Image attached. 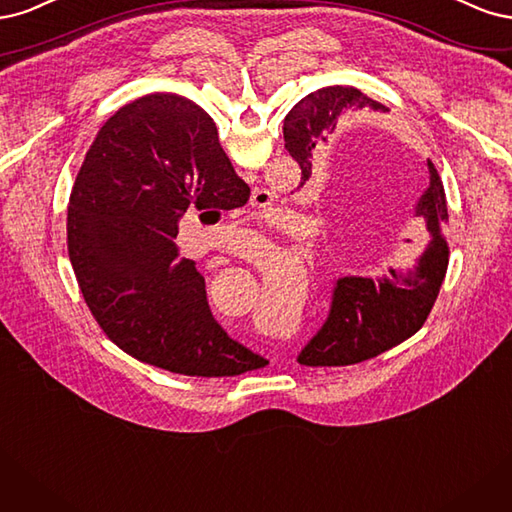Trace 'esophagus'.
Instances as JSON below:
<instances>
[{"mask_svg": "<svg viewBox=\"0 0 512 512\" xmlns=\"http://www.w3.org/2000/svg\"><path fill=\"white\" fill-rule=\"evenodd\" d=\"M274 202V195L266 189H257L255 195H253V206H270Z\"/></svg>", "mask_w": 512, "mask_h": 512, "instance_id": "1", "label": "esophagus"}]
</instances>
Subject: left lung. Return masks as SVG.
Listing matches in <instances>:
<instances>
[{
  "label": "left lung",
  "mask_w": 512,
  "mask_h": 512,
  "mask_svg": "<svg viewBox=\"0 0 512 512\" xmlns=\"http://www.w3.org/2000/svg\"><path fill=\"white\" fill-rule=\"evenodd\" d=\"M387 108L355 87H325L306 95L285 119V148L300 163L302 178L312 174V161L332 140L346 110ZM430 187L417 202L430 242L412 270L389 268L383 276H342L336 280L332 308L319 332L298 355L302 366L340 368L381 355L415 336L430 317L449 266L447 197L434 163L427 159Z\"/></svg>",
  "instance_id": "8db88e82"
}]
</instances>
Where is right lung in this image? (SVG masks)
I'll return each mask as SVG.
<instances>
[{"mask_svg": "<svg viewBox=\"0 0 512 512\" xmlns=\"http://www.w3.org/2000/svg\"><path fill=\"white\" fill-rule=\"evenodd\" d=\"M249 195L214 121L183 95L140 97L104 123L70 195L68 253L121 351L185 376H236L266 361L214 321L204 276L174 242L189 206L232 210Z\"/></svg>", "mask_w": 512, "mask_h": 512, "instance_id": "1", "label": "right lung"}]
</instances>
